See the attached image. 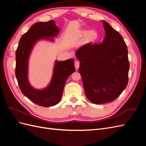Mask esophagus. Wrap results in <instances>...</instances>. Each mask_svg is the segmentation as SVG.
Listing matches in <instances>:
<instances>
[{"instance_id":"1","label":"esophagus","mask_w":146,"mask_h":146,"mask_svg":"<svg viewBox=\"0 0 146 146\" xmlns=\"http://www.w3.org/2000/svg\"><path fill=\"white\" fill-rule=\"evenodd\" d=\"M75 67H76V69L77 70L78 69V68L80 67V63H79L78 61H75Z\"/></svg>"}]
</instances>
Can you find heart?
Segmentation results:
<instances>
[{
  "label": "heart",
  "instance_id": "1",
  "mask_svg": "<svg viewBox=\"0 0 146 146\" xmlns=\"http://www.w3.org/2000/svg\"><path fill=\"white\" fill-rule=\"evenodd\" d=\"M80 35L82 36L86 35V40L88 42H93L98 39V33L95 30H91L88 32L86 30H82Z\"/></svg>",
  "mask_w": 146,
  "mask_h": 146
}]
</instances>
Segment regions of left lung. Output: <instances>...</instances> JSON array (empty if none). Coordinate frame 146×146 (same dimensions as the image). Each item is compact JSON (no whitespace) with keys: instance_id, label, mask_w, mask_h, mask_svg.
<instances>
[{"instance_id":"1","label":"left lung","mask_w":146,"mask_h":146,"mask_svg":"<svg viewBox=\"0 0 146 146\" xmlns=\"http://www.w3.org/2000/svg\"><path fill=\"white\" fill-rule=\"evenodd\" d=\"M105 37L102 43L92 42L76 51L78 69L85 95L96 104L116 99L129 82V61L126 44L118 32L102 21Z\"/></svg>"}]
</instances>
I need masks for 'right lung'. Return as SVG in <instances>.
<instances>
[{
	"instance_id": "obj_1",
	"label": "right lung",
	"mask_w": 146,
	"mask_h": 146,
	"mask_svg": "<svg viewBox=\"0 0 146 146\" xmlns=\"http://www.w3.org/2000/svg\"><path fill=\"white\" fill-rule=\"evenodd\" d=\"M59 31L54 21L35 24L22 36L16 52L15 74L20 90L29 100L41 107H49L60 102L66 82L76 70L72 59L56 61L52 80L45 89L35 90L29 82L28 61L35 43L40 39L53 40L48 37L56 36Z\"/></svg>"
}]
</instances>
